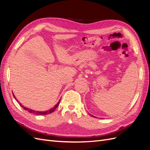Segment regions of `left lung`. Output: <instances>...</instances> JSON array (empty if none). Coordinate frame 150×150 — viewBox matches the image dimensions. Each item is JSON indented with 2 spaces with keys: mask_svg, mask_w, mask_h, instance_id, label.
Returning <instances> with one entry per match:
<instances>
[{
  "mask_svg": "<svg viewBox=\"0 0 150 150\" xmlns=\"http://www.w3.org/2000/svg\"><path fill=\"white\" fill-rule=\"evenodd\" d=\"M91 116H92V115H91Z\"/></svg>",
  "mask_w": 150,
  "mask_h": 150,
  "instance_id": "1",
  "label": "left lung"
}]
</instances>
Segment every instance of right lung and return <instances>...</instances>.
<instances>
[{
  "mask_svg": "<svg viewBox=\"0 0 150 150\" xmlns=\"http://www.w3.org/2000/svg\"><path fill=\"white\" fill-rule=\"evenodd\" d=\"M13 97H14L15 99H16L15 96H14V94H13ZM59 102H60V100H59V101L58 102V103L56 104L55 106H54L52 108L50 109L49 110L46 111H34V110H30V109H28V108H27L25 107H24L23 106H22L21 104V107L24 108V110H27L28 111H29L30 113H33V114H35L36 115H48V114H51V113H52L53 111H54V110H56V109L57 107V106L59 105Z\"/></svg>",
  "mask_w": 150,
  "mask_h": 150,
  "instance_id": "right-lung-1",
  "label": "right lung"
}]
</instances>
